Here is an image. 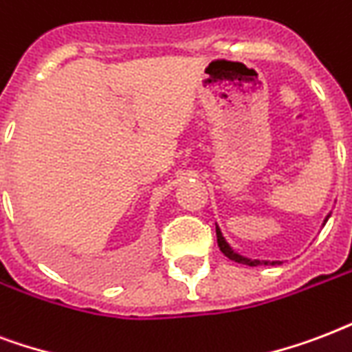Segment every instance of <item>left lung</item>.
<instances>
[{"mask_svg": "<svg viewBox=\"0 0 352 352\" xmlns=\"http://www.w3.org/2000/svg\"><path fill=\"white\" fill-rule=\"evenodd\" d=\"M329 217L331 214H327V219L325 222L329 220ZM325 222H323V226H325ZM217 241H219V248H220V252L224 253L226 257L231 258V261H235V263H241V264H246V266H261V264H279L277 261H257V258H248V257H242V255H239V253H235L233 250H231V246L226 242V239L222 236V231H220V228L217 226Z\"/></svg>", "mask_w": 352, "mask_h": 352, "instance_id": "1", "label": "left lung"}]
</instances>
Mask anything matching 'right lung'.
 I'll use <instances>...</instances> for the list:
<instances>
[{
  "mask_svg": "<svg viewBox=\"0 0 352 352\" xmlns=\"http://www.w3.org/2000/svg\"><path fill=\"white\" fill-rule=\"evenodd\" d=\"M53 261L58 268L65 270V272H73V274L84 275V277H95V275H97V270L89 268V266H80V264L73 263V261H67V258L53 257Z\"/></svg>",
  "mask_w": 352,
  "mask_h": 352,
  "instance_id": "right-lung-1",
  "label": "right lung"
}]
</instances>
